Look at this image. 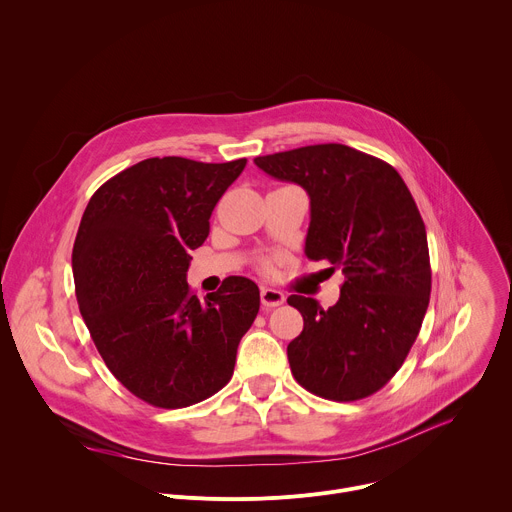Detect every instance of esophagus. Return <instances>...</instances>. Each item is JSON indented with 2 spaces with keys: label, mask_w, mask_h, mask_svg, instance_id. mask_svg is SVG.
<instances>
[{
  "label": "esophagus",
  "mask_w": 512,
  "mask_h": 512,
  "mask_svg": "<svg viewBox=\"0 0 512 512\" xmlns=\"http://www.w3.org/2000/svg\"><path fill=\"white\" fill-rule=\"evenodd\" d=\"M260 300H262V304H264L266 308H274V306L284 304L286 296H284L280 290H276V288H268V286H264V288L260 290Z\"/></svg>",
  "instance_id": "esophagus-1"
}]
</instances>
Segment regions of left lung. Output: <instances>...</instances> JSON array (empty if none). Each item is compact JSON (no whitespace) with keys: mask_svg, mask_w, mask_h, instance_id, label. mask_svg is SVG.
Instances as JSON below:
<instances>
[{"mask_svg":"<svg viewBox=\"0 0 512 512\" xmlns=\"http://www.w3.org/2000/svg\"><path fill=\"white\" fill-rule=\"evenodd\" d=\"M254 164L306 190L304 254L346 278L328 310L314 298H288L304 318L288 344L290 370L316 396L366 398L398 372L428 308V242L414 198L390 164L342 144L258 156Z\"/></svg>","mask_w":512,"mask_h":512,"instance_id":"obj_1","label":"left lung"}]
</instances>
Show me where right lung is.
<instances>
[{
    "instance_id": "obj_1",
    "label": "right lung",
    "mask_w": 512,
    "mask_h": 512,
    "mask_svg": "<svg viewBox=\"0 0 512 512\" xmlns=\"http://www.w3.org/2000/svg\"><path fill=\"white\" fill-rule=\"evenodd\" d=\"M246 158H148L86 206L72 252L82 318L110 372L158 408H184L228 384L260 308L258 286L230 276L204 302L186 272L210 216Z\"/></svg>"
}]
</instances>
